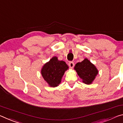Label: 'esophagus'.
I'll use <instances>...</instances> for the list:
<instances>
[{
  "mask_svg": "<svg viewBox=\"0 0 123 123\" xmlns=\"http://www.w3.org/2000/svg\"><path fill=\"white\" fill-rule=\"evenodd\" d=\"M74 65H75V64H74V62H70V63H69V67H70V69H72V68H74Z\"/></svg>",
  "mask_w": 123,
  "mask_h": 123,
  "instance_id": "esophagus-1",
  "label": "esophagus"
}]
</instances>
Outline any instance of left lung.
Masks as SVG:
<instances>
[{
  "instance_id": "left-lung-1",
  "label": "left lung",
  "mask_w": 123,
  "mask_h": 123,
  "mask_svg": "<svg viewBox=\"0 0 123 123\" xmlns=\"http://www.w3.org/2000/svg\"><path fill=\"white\" fill-rule=\"evenodd\" d=\"M74 69L83 83L86 84H91L98 73L96 66L87 58H84L83 61L76 64Z\"/></svg>"
}]
</instances>
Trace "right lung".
I'll return each instance as SVG.
<instances>
[{
	"mask_svg": "<svg viewBox=\"0 0 123 123\" xmlns=\"http://www.w3.org/2000/svg\"><path fill=\"white\" fill-rule=\"evenodd\" d=\"M69 69V66L64 61L59 60L56 56L43 65L41 74L44 80L50 87H56L61 83L65 72Z\"/></svg>",
	"mask_w": 123,
	"mask_h": 123,
	"instance_id": "right-lung-1",
	"label": "right lung"
}]
</instances>
